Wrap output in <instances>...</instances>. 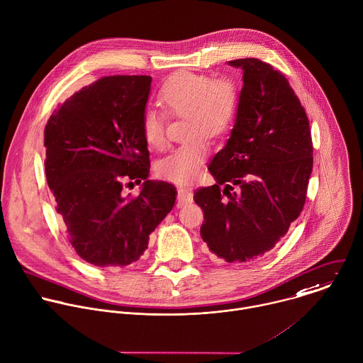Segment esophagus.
Returning a JSON list of instances; mask_svg holds the SVG:
<instances>
[{
    "label": "esophagus",
    "instance_id": "esophagus-1",
    "mask_svg": "<svg viewBox=\"0 0 363 363\" xmlns=\"http://www.w3.org/2000/svg\"><path fill=\"white\" fill-rule=\"evenodd\" d=\"M194 201V194L191 189L186 188H179L178 195H177V205L181 208L186 203H191Z\"/></svg>",
    "mask_w": 363,
    "mask_h": 363
}]
</instances>
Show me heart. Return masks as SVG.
Instances as JSON below:
<instances>
[{
	"label": "heart",
	"mask_w": 363,
	"mask_h": 363,
	"mask_svg": "<svg viewBox=\"0 0 363 363\" xmlns=\"http://www.w3.org/2000/svg\"><path fill=\"white\" fill-rule=\"evenodd\" d=\"M158 101L171 117H185V141L155 164L160 178L188 184L202 169L209 151L206 137L215 138L226 131L238 108V91L226 79L212 80L206 74L182 70L161 86ZM167 117L157 108H147L141 117V133L148 147L167 145Z\"/></svg>",
	"instance_id": "1"
}]
</instances>
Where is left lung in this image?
I'll return each mask as SVG.
<instances>
[{
  "mask_svg": "<svg viewBox=\"0 0 363 363\" xmlns=\"http://www.w3.org/2000/svg\"><path fill=\"white\" fill-rule=\"evenodd\" d=\"M229 65L243 70L236 121L209 165L216 184L194 199L209 250L242 263L270 252L300 216L314 160L307 113L286 76L256 57Z\"/></svg>",
  "mask_w": 363,
  "mask_h": 363,
  "instance_id": "left-lung-1",
  "label": "left lung"
}]
</instances>
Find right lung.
Listing matches in <instances>:
<instances>
[{
  "mask_svg": "<svg viewBox=\"0 0 363 363\" xmlns=\"http://www.w3.org/2000/svg\"><path fill=\"white\" fill-rule=\"evenodd\" d=\"M151 80L104 76L66 99L45 127V174L56 212L74 252L96 267L137 262L175 205L174 185L147 179L141 117ZM133 180L145 181L138 197L122 191Z\"/></svg>",
  "mask_w": 363,
  "mask_h": 363,
  "instance_id": "obj_1",
  "label": "right lung"
}]
</instances>
